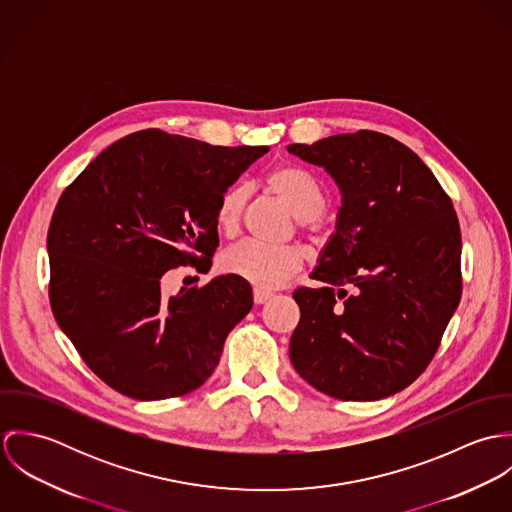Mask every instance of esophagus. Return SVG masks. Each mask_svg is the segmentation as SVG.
<instances>
[{
  "instance_id": "obj_1",
  "label": "esophagus",
  "mask_w": 512,
  "mask_h": 512,
  "mask_svg": "<svg viewBox=\"0 0 512 512\" xmlns=\"http://www.w3.org/2000/svg\"><path fill=\"white\" fill-rule=\"evenodd\" d=\"M270 297H272V293L270 292H264V290H254V303H256V305H262V303H266Z\"/></svg>"
}]
</instances>
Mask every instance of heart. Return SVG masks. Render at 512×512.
Segmentation results:
<instances>
[{"label": "heart", "mask_w": 512, "mask_h": 512, "mask_svg": "<svg viewBox=\"0 0 512 512\" xmlns=\"http://www.w3.org/2000/svg\"><path fill=\"white\" fill-rule=\"evenodd\" d=\"M264 187L293 217L313 232L321 228V215L327 209L323 185L303 167L280 165L266 173ZM248 189L232 185L220 195L215 211L217 226L224 236L240 230ZM303 268V256L293 248H268L256 242H240L220 256V270L228 276L252 284L256 290H276Z\"/></svg>", "instance_id": "heart-1"}]
</instances>
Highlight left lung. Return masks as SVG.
I'll list each match as a JSON object with an SVG mask.
<instances>
[{
    "mask_svg": "<svg viewBox=\"0 0 512 512\" xmlns=\"http://www.w3.org/2000/svg\"><path fill=\"white\" fill-rule=\"evenodd\" d=\"M288 151L339 185L337 230L297 288L290 341L297 374L339 400H380L432 363L461 299V232L453 203L428 165L370 130Z\"/></svg>",
    "mask_w": 512,
    "mask_h": 512,
    "instance_id": "8db88e82",
    "label": "left lung"
}]
</instances>
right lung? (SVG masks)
<instances>
[{
	"instance_id": "right-lung-1",
	"label": "right lung",
	"mask_w": 512,
	"mask_h": 512,
	"mask_svg": "<svg viewBox=\"0 0 512 512\" xmlns=\"http://www.w3.org/2000/svg\"><path fill=\"white\" fill-rule=\"evenodd\" d=\"M268 149L142 130L106 147L63 191L47 234L53 315L116 392L183 396L219 365L252 309L250 284L226 274L163 297L161 276L211 270L220 195Z\"/></svg>"
}]
</instances>
